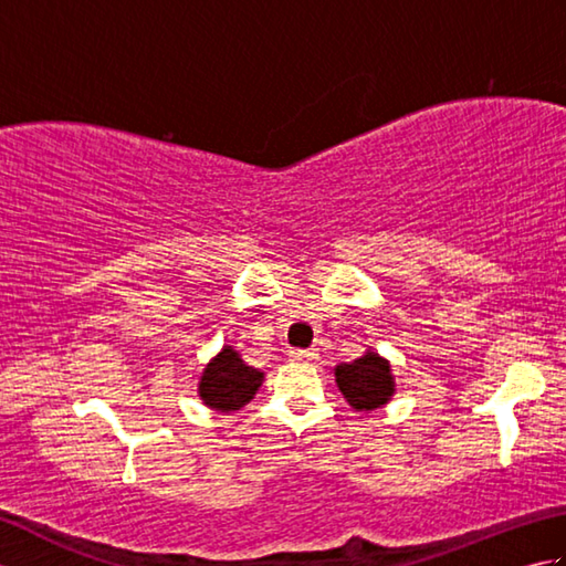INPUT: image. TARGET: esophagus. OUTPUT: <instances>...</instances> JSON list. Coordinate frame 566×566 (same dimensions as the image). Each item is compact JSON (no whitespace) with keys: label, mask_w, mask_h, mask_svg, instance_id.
I'll list each match as a JSON object with an SVG mask.
<instances>
[{"label":"esophagus","mask_w":566,"mask_h":566,"mask_svg":"<svg viewBox=\"0 0 566 566\" xmlns=\"http://www.w3.org/2000/svg\"><path fill=\"white\" fill-rule=\"evenodd\" d=\"M290 355H292V359H296V363H316L318 359V353L314 350V347H308V350H292Z\"/></svg>","instance_id":"34e87169"}]
</instances>
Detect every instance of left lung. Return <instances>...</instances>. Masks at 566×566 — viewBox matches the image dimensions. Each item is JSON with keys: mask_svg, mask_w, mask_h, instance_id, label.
Segmentation results:
<instances>
[{"mask_svg": "<svg viewBox=\"0 0 566 566\" xmlns=\"http://www.w3.org/2000/svg\"><path fill=\"white\" fill-rule=\"evenodd\" d=\"M335 381L353 408L357 411H371L391 399L394 377L387 359L375 353L357 357L350 365L335 367Z\"/></svg>", "mask_w": 566, "mask_h": 566, "instance_id": "1", "label": "left lung"}]
</instances>
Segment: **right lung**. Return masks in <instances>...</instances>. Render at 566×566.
Segmentation results:
<instances>
[{
  "instance_id": "1",
  "label": "right lung",
  "mask_w": 566,
  "mask_h": 566,
  "mask_svg": "<svg viewBox=\"0 0 566 566\" xmlns=\"http://www.w3.org/2000/svg\"><path fill=\"white\" fill-rule=\"evenodd\" d=\"M262 384V371L248 367L233 347H223L207 365L199 381V396L216 411H238Z\"/></svg>"
}]
</instances>
